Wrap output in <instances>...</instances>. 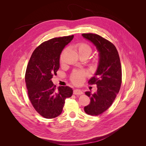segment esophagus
<instances>
[{
  "label": "esophagus",
  "instance_id": "esophagus-1",
  "mask_svg": "<svg viewBox=\"0 0 146 146\" xmlns=\"http://www.w3.org/2000/svg\"><path fill=\"white\" fill-rule=\"evenodd\" d=\"M73 93L75 95H81L83 94V92L80 90H74Z\"/></svg>",
  "mask_w": 146,
  "mask_h": 146
}]
</instances>
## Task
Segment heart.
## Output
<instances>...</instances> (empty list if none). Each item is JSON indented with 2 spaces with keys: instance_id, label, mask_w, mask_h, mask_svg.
Instances as JSON below:
<instances>
[{
  "instance_id": "heart-1",
  "label": "heart",
  "mask_w": 146,
  "mask_h": 146,
  "mask_svg": "<svg viewBox=\"0 0 146 146\" xmlns=\"http://www.w3.org/2000/svg\"><path fill=\"white\" fill-rule=\"evenodd\" d=\"M76 47L80 55H86L89 56L92 52L91 47L86 42H78L76 45ZM66 49L63 50L60 55V61L63 62V55ZM88 72L84 70H75L70 76V79L74 85H80L85 81V78L87 76Z\"/></svg>"
}]
</instances>
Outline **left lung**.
Segmentation results:
<instances>
[{
	"label": "left lung",
	"mask_w": 146,
	"mask_h": 146,
	"mask_svg": "<svg viewBox=\"0 0 146 146\" xmlns=\"http://www.w3.org/2000/svg\"><path fill=\"white\" fill-rule=\"evenodd\" d=\"M82 36L94 44L99 52V61L94 76L88 82L96 84L97 92L85 94L91 99L90 104L84 107L86 114L98 116L105 112L112 105L120 90L122 68L116 47L107 39L93 33H83Z\"/></svg>",
	"instance_id": "1"
}]
</instances>
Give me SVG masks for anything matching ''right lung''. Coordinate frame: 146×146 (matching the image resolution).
Returning a JSON list of instances; mask_svg holds the SVG:
<instances>
[{
	"label": "right lung",
	"mask_w": 146,
	"mask_h": 146,
	"mask_svg": "<svg viewBox=\"0 0 146 146\" xmlns=\"http://www.w3.org/2000/svg\"><path fill=\"white\" fill-rule=\"evenodd\" d=\"M73 38L71 35L43 42L35 48L29 61L25 76L28 96L35 110L44 118L59 116L65 99L72 95V89L67 86L56 90L51 79L60 68L61 52Z\"/></svg>",
	"instance_id": "1"
}]
</instances>
